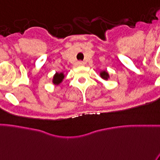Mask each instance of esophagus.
<instances>
[{
  "label": "esophagus",
  "mask_w": 160,
  "mask_h": 160,
  "mask_svg": "<svg viewBox=\"0 0 160 160\" xmlns=\"http://www.w3.org/2000/svg\"><path fill=\"white\" fill-rule=\"evenodd\" d=\"M77 65H78V66H83L84 62H82V61H78V62H77Z\"/></svg>",
  "instance_id": "1"
}]
</instances>
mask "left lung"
<instances>
[{
    "label": "left lung",
    "instance_id": "left-lung-1",
    "mask_svg": "<svg viewBox=\"0 0 160 160\" xmlns=\"http://www.w3.org/2000/svg\"><path fill=\"white\" fill-rule=\"evenodd\" d=\"M100 75H101V77H102L103 79H105V80H107V79L108 78V73L106 71L102 72L100 73Z\"/></svg>",
    "mask_w": 160,
    "mask_h": 160
}]
</instances>
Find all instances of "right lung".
Listing matches in <instances>:
<instances>
[{
    "mask_svg": "<svg viewBox=\"0 0 160 160\" xmlns=\"http://www.w3.org/2000/svg\"><path fill=\"white\" fill-rule=\"evenodd\" d=\"M63 78H64V75H63L62 72V73H58V72H57V73L55 74L54 78H53V83L58 85V84H60L61 82H62Z\"/></svg>",
    "mask_w": 160,
    "mask_h": 160,
    "instance_id": "1",
    "label": "right lung"
}]
</instances>
